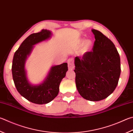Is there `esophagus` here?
<instances>
[{
  "instance_id": "34e87169",
  "label": "esophagus",
  "mask_w": 133,
  "mask_h": 133,
  "mask_svg": "<svg viewBox=\"0 0 133 133\" xmlns=\"http://www.w3.org/2000/svg\"><path fill=\"white\" fill-rule=\"evenodd\" d=\"M67 63H68V68L70 70H72L74 69V61L73 59H69L67 60Z\"/></svg>"
}]
</instances>
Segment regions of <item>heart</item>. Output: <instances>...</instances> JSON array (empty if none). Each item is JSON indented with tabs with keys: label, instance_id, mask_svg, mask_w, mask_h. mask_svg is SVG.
<instances>
[{
	"label": "heart",
	"instance_id": "obj_1",
	"mask_svg": "<svg viewBox=\"0 0 133 133\" xmlns=\"http://www.w3.org/2000/svg\"><path fill=\"white\" fill-rule=\"evenodd\" d=\"M82 45H83V46H82L80 53L82 56H84L91 52L93 48L94 42L91 39H87L86 40L84 39H79L77 43V46H81Z\"/></svg>",
	"mask_w": 133,
	"mask_h": 133
}]
</instances>
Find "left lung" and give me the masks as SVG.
I'll return each instance as SVG.
<instances>
[{
	"label": "left lung",
	"instance_id": "8db88e82",
	"mask_svg": "<svg viewBox=\"0 0 133 133\" xmlns=\"http://www.w3.org/2000/svg\"><path fill=\"white\" fill-rule=\"evenodd\" d=\"M95 41L92 51L74 59L76 84L83 98L99 101L107 98L117 85L120 58L111 41L98 30H92Z\"/></svg>",
	"mask_w": 133,
	"mask_h": 133
}]
</instances>
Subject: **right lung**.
<instances>
[{
    "label": "right lung",
    "mask_w": 133,
    "mask_h": 133,
    "mask_svg": "<svg viewBox=\"0 0 133 133\" xmlns=\"http://www.w3.org/2000/svg\"><path fill=\"white\" fill-rule=\"evenodd\" d=\"M51 31L43 30L29 35L14 55L12 75L17 90L26 99L36 104H46L58 95L59 85L68 70L67 63L51 67L42 83L33 85L29 82L25 69L26 60L30 56L34 45L51 37Z\"/></svg>",
    "instance_id": "right-lung-1"
}]
</instances>
